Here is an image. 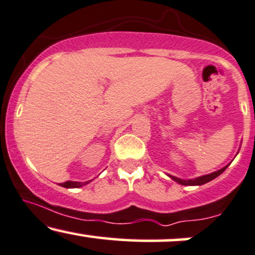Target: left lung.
I'll return each instance as SVG.
<instances>
[{
    "mask_svg": "<svg viewBox=\"0 0 255 255\" xmlns=\"http://www.w3.org/2000/svg\"><path fill=\"white\" fill-rule=\"evenodd\" d=\"M228 165H227V166H225L223 168H221V170H219V171H215V172L209 173V174H205V176H201V177L194 178V179H180V178L173 177V176H171V174H168V177H170L171 179H173L174 182H177L178 184H180V185H203V184L210 182V180L215 179L216 177H219L220 174L222 173L227 167H228Z\"/></svg>",
    "mask_w": 255,
    "mask_h": 255,
    "instance_id": "8db88e82",
    "label": "left lung"
}]
</instances>
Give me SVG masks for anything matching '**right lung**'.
I'll return each instance as SVG.
<instances>
[{
	"mask_svg": "<svg viewBox=\"0 0 255 255\" xmlns=\"http://www.w3.org/2000/svg\"><path fill=\"white\" fill-rule=\"evenodd\" d=\"M91 180H89V182H84V183H81V182H71V180H67L65 183H61L60 186H63V188H67V189H73V188H81V186L85 185V184H89Z\"/></svg>",
	"mask_w": 255,
	"mask_h": 255,
	"instance_id": "obj_1",
	"label": "right lung"
}]
</instances>
